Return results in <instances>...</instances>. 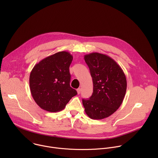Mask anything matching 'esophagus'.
<instances>
[{
  "instance_id": "obj_1",
  "label": "esophagus",
  "mask_w": 158,
  "mask_h": 158,
  "mask_svg": "<svg viewBox=\"0 0 158 158\" xmlns=\"http://www.w3.org/2000/svg\"><path fill=\"white\" fill-rule=\"evenodd\" d=\"M77 93L78 94H80V93H81V88H78V89H77Z\"/></svg>"
}]
</instances>
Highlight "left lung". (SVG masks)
Instances as JSON below:
<instances>
[{
	"label": "left lung",
	"instance_id": "8db88e82",
	"mask_svg": "<svg viewBox=\"0 0 158 158\" xmlns=\"http://www.w3.org/2000/svg\"><path fill=\"white\" fill-rule=\"evenodd\" d=\"M93 78V93L82 99L86 114L93 119L112 115L121 105L126 94L127 81L121 67L107 55L93 52L84 56Z\"/></svg>",
	"mask_w": 158,
	"mask_h": 158
}]
</instances>
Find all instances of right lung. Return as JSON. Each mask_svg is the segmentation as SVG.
Masks as SVG:
<instances>
[{
  "instance_id": "obj_1",
  "label": "right lung",
  "mask_w": 158,
  "mask_h": 158,
  "mask_svg": "<svg viewBox=\"0 0 158 158\" xmlns=\"http://www.w3.org/2000/svg\"><path fill=\"white\" fill-rule=\"evenodd\" d=\"M73 59L69 52L61 51L44 58L33 67L30 89L34 100L42 109L60 111L77 94L70 86L69 66Z\"/></svg>"
}]
</instances>
